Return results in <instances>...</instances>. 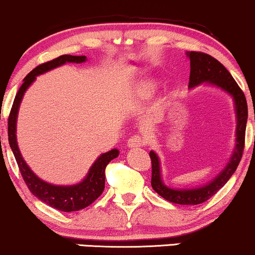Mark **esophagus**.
Here are the masks:
<instances>
[{"mask_svg": "<svg viewBox=\"0 0 255 255\" xmlns=\"http://www.w3.org/2000/svg\"><path fill=\"white\" fill-rule=\"evenodd\" d=\"M145 144V139L140 135H133L132 138L128 139L127 146L129 149H134V147H140Z\"/></svg>", "mask_w": 255, "mask_h": 255, "instance_id": "obj_1", "label": "esophagus"}]
</instances>
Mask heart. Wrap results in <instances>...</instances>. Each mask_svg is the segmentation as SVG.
<instances>
[{"mask_svg": "<svg viewBox=\"0 0 255 255\" xmlns=\"http://www.w3.org/2000/svg\"><path fill=\"white\" fill-rule=\"evenodd\" d=\"M158 87V81L153 80V78H144L133 89L132 94H130V102L133 104H140V103L145 102V100L150 99V98L155 96Z\"/></svg>", "mask_w": 255, "mask_h": 255, "instance_id": "b5f03b06", "label": "heart"}]
</instances>
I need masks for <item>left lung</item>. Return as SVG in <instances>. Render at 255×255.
Here are the masks:
<instances>
[{"label":"left lung","mask_w":255,"mask_h":255,"mask_svg":"<svg viewBox=\"0 0 255 255\" xmlns=\"http://www.w3.org/2000/svg\"><path fill=\"white\" fill-rule=\"evenodd\" d=\"M186 57L190 59V80L189 88L206 83L220 88L232 98L236 116V138L235 147L229 158V162L217 177L202 186L189 187V189H175L164 184L161 174V162L155 151H150L151 163H152V175L151 186L164 200L177 205L194 206L203 203L217 194L231 178L241 161L243 147H245L246 126L248 119L247 100L236 81L223 64L211 55L200 52H186Z\"/></svg>","instance_id":"8db88e82"}]
</instances>
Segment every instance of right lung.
Returning <instances> with one entry per match:
<instances>
[{
  "label": "right lung",
  "instance_id": "obj_1",
  "mask_svg": "<svg viewBox=\"0 0 255 255\" xmlns=\"http://www.w3.org/2000/svg\"><path fill=\"white\" fill-rule=\"evenodd\" d=\"M85 61H87L86 55L65 54L44 64H41L37 68L33 69L24 78L23 85L19 88L15 99H14L9 119H8V141H9V146L13 151V155L16 159V163H18L19 170L23 175L25 184L32 192V195H35L38 200L50 206L52 208L61 212H76L86 208L103 194L105 187V168L109 162L119 156L120 151L113 149L108 152L102 153L94 161L87 175L80 183L72 184V185H55V184H50L48 181L37 177L25 162L23 155L19 150L18 141H16V121H18L19 108H20L25 92L32 85L36 77L44 74V72L50 71V70L59 68L66 63L81 64L85 63Z\"/></svg>",
  "mask_w": 255,
  "mask_h": 255
}]
</instances>
